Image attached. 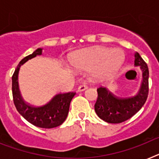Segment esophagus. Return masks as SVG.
<instances>
[{
	"instance_id": "34e87169",
	"label": "esophagus",
	"mask_w": 159,
	"mask_h": 159,
	"mask_svg": "<svg viewBox=\"0 0 159 159\" xmlns=\"http://www.w3.org/2000/svg\"><path fill=\"white\" fill-rule=\"evenodd\" d=\"M87 88H88V85L87 84H81L80 86H79L78 91L79 92L84 91V90H85V89H87Z\"/></svg>"
}]
</instances>
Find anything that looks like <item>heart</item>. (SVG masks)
Masks as SVG:
<instances>
[{"label": "heart", "mask_w": 159, "mask_h": 159, "mask_svg": "<svg viewBox=\"0 0 159 159\" xmlns=\"http://www.w3.org/2000/svg\"><path fill=\"white\" fill-rule=\"evenodd\" d=\"M124 55L118 48L94 47L75 55L71 64L77 70H90L96 80H107L113 77L120 68Z\"/></svg>", "instance_id": "b5f03b06"}]
</instances>
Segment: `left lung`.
Instances as JSON below:
<instances>
[{"label": "left lung", "mask_w": 159, "mask_h": 159, "mask_svg": "<svg viewBox=\"0 0 159 159\" xmlns=\"http://www.w3.org/2000/svg\"><path fill=\"white\" fill-rule=\"evenodd\" d=\"M135 66L142 70L143 80L140 91L129 98H119L106 88H98V99L94 108L98 117L110 124H119L132 118L141 109L149 94V68L138 53L135 54Z\"/></svg>", "instance_id": "obj_1"}]
</instances>
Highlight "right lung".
Here are the masks:
<instances>
[{"instance_id": "right-lung-1", "label": "right lung", "mask_w": 159, "mask_h": 159, "mask_svg": "<svg viewBox=\"0 0 159 159\" xmlns=\"http://www.w3.org/2000/svg\"><path fill=\"white\" fill-rule=\"evenodd\" d=\"M42 53L41 48H37L32 54L25 57L18 63L12 76V93L17 111L27 121L43 128H53L60 126L67 117L70 103L75 95V92L58 93L47 104L42 106H33L27 104L21 98L18 89V75L19 68L27 60Z\"/></svg>"}]
</instances>
